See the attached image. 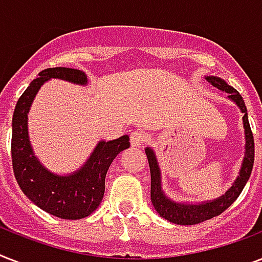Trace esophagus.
Wrapping results in <instances>:
<instances>
[{
    "label": "esophagus",
    "instance_id": "34e87169",
    "mask_svg": "<svg viewBox=\"0 0 262 262\" xmlns=\"http://www.w3.org/2000/svg\"><path fill=\"white\" fill-rule=\"evenodd\" d=\"M145 141H147V135H145L144 132L141 130L132 132V135H130L132 147H136V148L141 147Z\"/></svg>",
    "mask_w": 262,
    "mask_h": 262
}]
</instances>
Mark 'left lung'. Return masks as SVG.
I'll list each match as a JSON object with an SVG mask.
<instances>
[{
  "label": "left lung",
  "mask_w": 262,
  "mask_h": 262,
  "mask_svg": "<svg viewBox=\"0 0 262 262\" xmlns=\"http://www.w3.org/2000/svg\"><path fill=\"white\" fill-rule=\"evenodd\" d=\"M208 83H211L213 87L217 90L227 92V99L234 102L239 107L241 113L244 114L242 121H244L245 129V156L242 160L239 168V175L236 177L231 187L228 189L224 194H222L217 199L209 200V201H201V203H179L174 201L164 193L162 187V172H160L159 162L156 158L155 151L151 147L145 148L148 163H149V170H151V201L155 207L156 212L159 213L163 219L168 220L174 224H181V226H191V224H199L201 222L209 220L215 216L220 215L230 205H231L238 195L242 193L245 185L249 181V177L252 174L253 163H254V140H253V133L249 125L248 110L245 106L244 98L241 96L239 92L228 85L223 79L216 77V76H205Z\"/></svg>",
  "instance_id": "obj_1"
}]
</instances>
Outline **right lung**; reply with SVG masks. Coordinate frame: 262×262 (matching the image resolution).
Wrapping results in <instances>:
<instances>
[{
  "label": "right lung",
  "instance_id": "obj_1",
  "mask_svg": "<svg viewBox=\"0 0 262 262\" xmlns=\"http://www.w3.org/2000/svg\"><path fill=\"white\" fill-rule=\"evenodd\" d=\"M51 79L87 85L85 73L72 68H49L31 81L14 107L12 119V164L18 186L32 203L61 219L90 216L102 203L107 170L119 152L130 147L129 136L99 141L85 163L69 174H55L35 156L28 136V113L43 84Z\"/></svg>",
  "mask_w": 262,
  "mask_h": 262
}]
</instances>
